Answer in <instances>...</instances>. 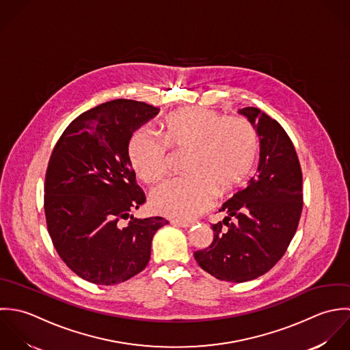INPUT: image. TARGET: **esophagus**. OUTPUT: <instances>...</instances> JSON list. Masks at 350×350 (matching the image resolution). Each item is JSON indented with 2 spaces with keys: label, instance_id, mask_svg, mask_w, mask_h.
I'll return each mask as SVG.
<instances>
[{
  "label": "esophagus",
  "instance_id": "1",
  "mask_svg": "<svg viewBox=\"0 0 350 350\" xmlns=\"http://www.w3.org/2000/svg\"><path fill=\"white\" fill-rule=\"evenodd\" d=\"M170 223L173 226H177V227H183V228H187V227H191L193 223L192 221H185V220H170Z\"/></svg>",
  "mask_w": 350,
  "mask_h": 350
}]
</instances>
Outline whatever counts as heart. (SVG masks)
<instances>
[{"label": "heart", "mask_w": 350, "mask_h": 350, "mask_svg": "<svg viewBox=\"0 0 350 350\" xmlns=\"http://www.w3.org/2000/svg\"><path fill=\"white\" fill-rule=\"evenodd\" d=\"M165 142L151 130L140 129L129 142V158L144 183L159 181L167 170V146L189 154L185 174L169 180L151 193L152 208L170 217L188 220L208 210L216 192L235 189L249 174L258 148L253 126L241 116L187 107L163 122Z\"/></svg>", "instance_id": "1"}]
</instances>
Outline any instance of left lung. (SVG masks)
<instances>
[{
	"instance_id": "1",
	"label": "left lung",
	"mask_w": 350,
	"mask_h": 350,
	"mask_svg": "<svg viewBox=\"0 0 350 350\" xmlns=\"http://www.w3.org/2000/svg\"><path fill=\"white\" fill-rule=\"evenodd\" d=\"M260 137V162L247 187L227 200L208 247L195 260L213 278L243 282L272 269L292 241L303 208L301 169L279 123L258 108L238 111Z\"/></svg>"
}]
</instances>
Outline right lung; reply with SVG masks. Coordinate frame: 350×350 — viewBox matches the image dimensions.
I'll list each match as a JSON object with an SVG mask.
<instances>
[{"label": "right lung", "mask_w": 350, "mask_h": 350, "mask_svg": "<svg viewBox=\"0 0 350 350\" xmlns=\"http://www.w3.org/2000/svg\"><path fill=\"white\" fill-rule=\"evenodd\" d=\"M158 112L135 100L104 103L74 119L54 147L44 181L49 234L64 262L89 282L115 285L138 275L154 234L167 224L133 215L146 198L129 142Z\"/></svg>", "instance_id": "obj_1"}]
</instances>
